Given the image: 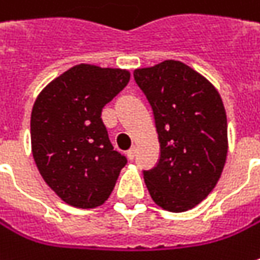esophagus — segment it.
I'll return each instance as SVG.
<instances>
[{
  "mask_svg": "<svg viewBox=\"0 0 260 260\" xmlns=\"http://www.w3.org/2000/svg\"><path fill=\"white\" fill-rule=\"evenodd\" d=\"M135 152H137V148H135V147H132V148H129V150L126 151V155H128L129 160H134V158H135Z\"/></svg>",
  "mask_w": 260,
  "mask_h": 260,
  "instance_id": "34e87169",
  "label": "esophagus"
}]
</instances>
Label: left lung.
Returning <instances> with one entry per match:
<instances>
[{
	"mask_svg": "<svg viewBox=\"0 0 260 260\" xmlns=\"http://www.w3.org/2000/svg\"><path fill=\"white\" fill-rule=\"evenodd\" d=\"M150 102L160 142V160L144 170L152 201L183 212L197 207L220 179L229 150L227 116L220 93L180 61L134 71Z\"/></svg>",
	"mask_w": 260,
	"mask_h": 260,
	"instance_id": "1",
	"label": "left lung"
}]
</instances>
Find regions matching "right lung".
I'll return each instance as SVG.
<instances>
[{"mask_svg":"<svg viewBox=\"0 0 260 260\" xmlns=\"http://www.w3.org/2000/svg\"><path fill=\"white\" fill-rule=\"evenodd\" d=\"M119 68L80 63L46 85L30 118L31 152L48 186L75 208L108 201L125 155L113 150L102 110L129 83Z\"/></svg>","mask_w":260,"mask_h":260,"instance_id":"1","label":"right lung"}]
</instances>
